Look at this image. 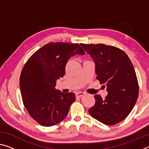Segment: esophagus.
<instances>
[{"mask_svg": "<svg viewBox=\"0 0 149 149\" xmlns=\"http://www.w3.org/2000/svg\"><path fill=\"white\" fill-rule=\"evenodd\" d=\"M85 94V93H83V92H77L75 95H76L77 97H83V96H84Z\"/></svg>", "mask_w": 149, "mask_h": 149, "instance_id": "1", "label": "esophagus"}]
</instances>
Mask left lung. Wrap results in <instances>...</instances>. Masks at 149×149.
I'll list each match as a JSON object with an SVG mask.
<instances>
[{
  "label": "left lung",
  "instance_id": "8db88e82",
  "mask_svg": "<svg viewBox=\"0 0 149 149\" xmlns=\"http://www.w3.org/2000/svg\"><path fill=\"white\" fill-rule=\"evenodd\" d=\"M81 46L94 60L97 79L108 93L104 99L94 96L95 104L89 114L106 125L116 124L130 114L138 99L139 84L132 63L117 47L104 44Z\"/></svg>",
  "mask_w": 149,
  "mask_h": 149
}]
</instances>
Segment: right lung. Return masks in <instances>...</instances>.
<instances>
[{
	"mask_svg": "<svg viewBox=\"0 0 149 149\" xmlns=\"http://www.w3.org/2000/svg\"><path fill=\"white\" fill-rule=\"evenodd\" d=\"M84 55L77 43L49 42L37 50L27 60L19 78L25 107L33 119L41 125L52 126L64 119L75 100L74 93L55 89L56 80L65 75L70 58Z\"/></svg>",
	"mask_w": 149,
	"mask_h": 149,
	"instance_id": "1",
	"label": "right lung"
}]
</instances>
